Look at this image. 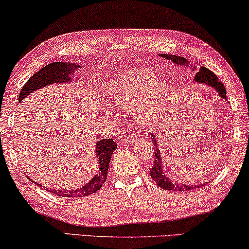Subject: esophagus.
Listing matches in <instances>:
<instances>
[{"label": "esophagus", "mask_w": 249, "mask_h": 249, "mask_svg": "<svg viewBox=\"0 0 249 249\" xmlns=\"http://www.w3.org/2000/svg\"><path fill=\"white\" fill-rule=\"evenodd\" d=\"M137 139H139V136H137L136 134H129L128 135V139L127 137H126V141H129V142H133V141H136Z\"/></svg>", "instance_id": "esophagus-1"}]
</instances>
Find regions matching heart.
I'll use <instances>...</instances> for the list:
<instances>
[{"label":"heart","instance_id":"b5f03b06","mask_svg":"<svg viewBox=\"0 0 249 249\" xmlns=\"http://www.w3.org/2000/svg\"><path fill=\"white\" fill-rule=\"evenodd\" d=\"M157 79L158 76L151 70L126 73L110 85L109 101L122 109L134 108L141 101L137 109V120L145 125L169 96L168 86Z\"/></svg>","mask_w":249,"mask_h":249}]
</instances>
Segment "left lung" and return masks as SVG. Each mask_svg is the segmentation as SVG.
<instances>
[{
    "label": "left lung",
    "mask_w": 249,
    "mask_h": 249,
    "mask_svg": "<svg viewBox=\"0 0 249 249\" xmlns=\"http://www.w3.org/2000/svg\"><path fill=\"white\" fill-rule=\"evenodd\" d=\"M161 57L168 59V60H171L174 62L176 65H181V66H189V61L187 59L183 57H178V55L174 54H160ZM192 69H196V66H192ZM195 81L199 84H205L208 85L209 87H213L214 90L218 92V95L220 96L221 98L226 99V88L224 86V84L220 83L218 77L214 75V73L211 71V70L207 69L206 67H200L196 71V76H195ZM152 142L154 144V163L153 166H152L151 171H150V176L152 177V179L155 181L159 187H161L164 190H170V191H189V190H196V188L201 187L200 185H189V184H183V183H179L177 181L171 180V178H169L166 176V173L163 170V164H162V158H161V153H160V148L158 146V141L155 140V136L152 134L151 136Z\"/></svg>",
    "instance_id": "obj_1"
}]
</instances>
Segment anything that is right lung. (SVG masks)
<instances>
[{
  "label": "right lung",
  "instance_id": "obj_1",
  "mask_svg": "<svg viewBox=\"0 0 249 249\" xmlns=\"http://www.w3.org/2000/svg\"><path fill=\"white\" fill-rule=\"evenodd\" d=\"M77 64L71 62H53V64L47 65L36 71L35 75L30 77V79L22 87L20 95H18V102H22L28 95L31 94L36 89L49 86L51 84H66L71 81V76L78 68ZM117 144L112 139H104L96 143V157L98 160V171L96 176L83 187L72 189V190H54L50 189L53 194L59 196H67V198H81L89 195L95 194L103 187L104 182L107 179V171H108V165L112 158L113 152L116 150ZM41 187V184H39ZM43 188V187H42Z\"/></svg>",
  "mask_w": 249,
  "mask_h": 249
}]
</instances>
